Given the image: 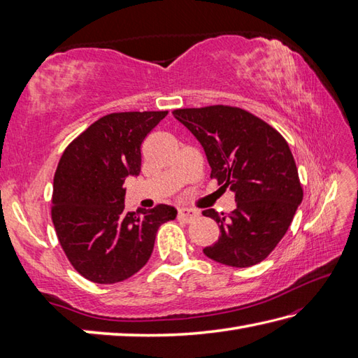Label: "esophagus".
<instances>
[{
  "label": "esophagus",
  "mask_w": 358,
  "mask_h": 358,
  "mask_svg": "<svg viewBox=\"0 0 358 358\" xmlns=\"http://www.w3.org/2000/svg\"><path fill=\"white\" fill-rule=\"evenodd\" d=\"M199 212L196 210H194V209H187V208H181V209H178V214H177V217L180 218V220H183V222H192V220H195V218H199Z\"/></svg>",
  "instance_id": "esophagus-1"
}]
</instances>
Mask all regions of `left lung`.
<instances>
[{"label": "left lung", "instance_id": "left-lung-1", "mask_svg": "<svg viewBox=\"0 0 358 358\" xmlns=\"http://www.w3.org/2000/svg\"><path fill=\"white\" fill-rule=\"evenodd\" d=\"M173 117L201 143L210 178L235 192L237 208L215 220L220 237L203 249L206 257L234 268L263 262L292 223L303 200L295 159L281 134L241 108L204 106L175 109Z\"/></svg>", "mask_w": 358, "mask_h": 358}]
</instances>
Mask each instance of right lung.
Masks as SVG:
<instances>
[{"mask_svg": "<svg viewBox=\"0 0 358 358\" xmlns=\"http://www.w3.org/2000/svg\"><path fill=\"white\" fill-rule=\"evenodd\" d=\"M167 110L113 112L98 118L63 152L53 177L50 215L73 269L100 285L138 272L155 235L177 210L167 204L124 210V180L141 169V144Z\"/></svg>", "mask_w": 358, "mask_h": 358, "instance_id": "obj_1", "label": "right lung"}]
</instances>
